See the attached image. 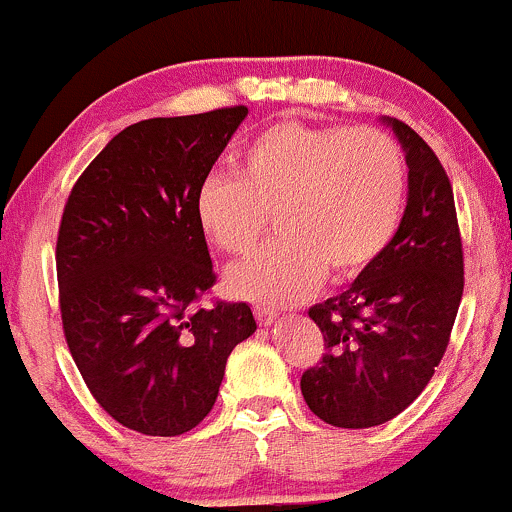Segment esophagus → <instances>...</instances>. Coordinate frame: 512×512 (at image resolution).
<instances>
[{"label": "esophagus", "mask_w": 512, "mask_h": 512, "mask_svg": "<svg viewBox=\"0 0 512 512\" xmlns=\"http://www.w3.org/2000/svg\"><path fill=\"white\" fill-rule=\"evenodd\" d=\"M254 313H256L258 325H263V328H266V325H271L273 320H276V310H268V308H254Z\"/></svg>", "instance_id": "34e87169"}]
</instances>
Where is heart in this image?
<instances>
[{"instance_id":"1","label":"heart","mask_w":512,"mask_h":512,"mask_svg":"<svg viewBox=\"0 0 512 512\" xmlns=\"http://www.w3.org/2000/svg\"><path fill=\"white\" fill-rule=\"evenodd\" d=\"M407 207L402 147L377 128L283 120L244 145L239 177L212 172L194 194L204 239L226 256L256 249L276 217L281 239L231 268L226 288L258 305H291L323 283L352 281L392 246Z\"/></svg>"}]
</instances>
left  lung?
<instances>
[{
  "label": "left lung",
  "mask_w": 512,
  "mask_h": 512,
  "mask_svg": "<svg viewBox=\"0 0 512 512\" xmlns=\"http://www.w3.org/2000/svg\"><path fill=\"white\" fill-rule=\"evenodd\" d=\"M409 167L402 226L382 258L345 293L308 310L325 340L323 362L300 377L310 412L340 429H370L424 392L449 345L463 295V249L449 175L397 118Z\"/></svg>",
  "instance_id": "1"
}]
</instances>
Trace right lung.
Returning <instances> with one entry per match:
<instances>
[{
  "label": "right lung",
  "mask_w": 512,
  "mask_h": 512,
  "mask_svg": "<svg viewBox=\"0 0 512 512\" xmlns=\"http://www.w3.org/2000/svg\"><path fill=\"white\" fill-rule=\"evenodd\" d=\"M246 105L150 118L115 135L68 194L56 241L63 335L118 424L179 436L212 412L246 303L194 308L214 286L194 194Z\"/></svg>",
  "instance_id": "obj_1"
}]
</instances>
